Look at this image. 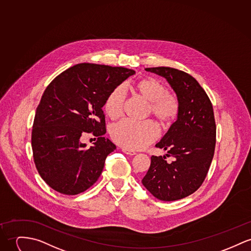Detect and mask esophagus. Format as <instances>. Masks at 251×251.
Instances as JSON below:
<instances>
[{"label": "esophagus", "mask_w": 251, "mask_h": 251, "mask_svg": "<svg viewBox=\"0 0 251 251\" xmlns=\"http://www.w3.org/2000/svg\"><path fill=\"white\" fill-rule=\"evenodd\" d=\"M123 153H125L126 154H129V155H135L136 153L135 151H132V150H129V149H126V148H122L121 149Z\"/></svg>", "instance_id": "esophagus-1"}]
</instances>
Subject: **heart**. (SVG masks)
<instances>
[{
  "instance_id": "obj_1",
  "label": "heart",
  "mask_w": 251,
  "mask_h": 251,
  "mask_svg": "<svg viewBox=\"0 0 251 251\" xmlns=\"http://www.w3.org/2000/svg\"><path fill=\"white\" fill-rule=\"evenodd\" d=\"M133 91L148 102L147 115L155 117L162 127H170L176 120L180 104L178 97L168 92L163 82L154 77L139 79L133 85ZM125 92L118 86L106 98L104 110L111 119H117L123 113ZM111 135L118 145L129 149L139 150L151 144L158 135L157 127L153 120L142 122L121 121L111 130Z\"/></svg>"
}]
</instances>
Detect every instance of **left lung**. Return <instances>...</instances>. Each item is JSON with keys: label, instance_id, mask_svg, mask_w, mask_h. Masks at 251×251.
<instances>
[{"label": "left lung", "instance_id": "obj_1", "mask_svg": "<svg viewBox=\"0 0 251 251\" xmlns=\"http://www.w3.org/2000/svg\"><path fill=\"white\" fill-rule=\"evenodd\" d=\"M166 78L178 97L177 119L155 147L166 156H151L143 185L156 199L173 201L196 192L204 181L216 145V122L210 99L189 74L170 67L145 69Z\"/></svg>", "mask_w": 251, "mask_h": 251}]
</instances>
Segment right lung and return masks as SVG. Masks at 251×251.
Masks as SVG:
<instances>
[{
	"label": "right lung",
	"instance_id": "right-lung-1",
	"mask_svg": "<svg viewBox=\"0 0 251 251\" xmlns=\"http://www.w3.org/2000/svg\"><path fill=\"white\" fill-rule=\"evenodd\" d=\"M135 74L122 67L82 63L47 87L34 117L31 146L39 175L53 190L77 195L97 182L107 155L116 148L103 136L102 107L109 94ZM86 133L98 138L91 149L80 142Z\"/></svg>",
	"mask_w": 251,
	"mask_h": 251
}]
</instances>
